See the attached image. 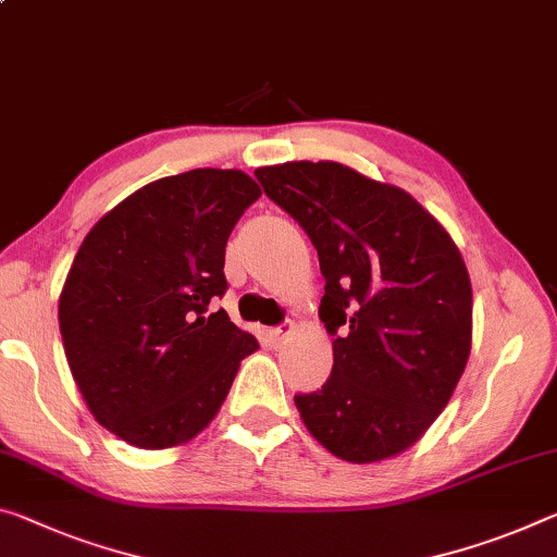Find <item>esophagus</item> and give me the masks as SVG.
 <instances>
[{
	"label": "esophagus",
	"instance_id": "esophagus-1",
	"mask_svg": "<svg viewBox=\"0 0 557 557\" xmlns=\"http://www.w3.org/2000/svg\"><path fill=\"white\" fill-rule=\"evenodd\" d=\"M268 337H270L272 344H275V347H282V344H285L289 337H293V324L275 326V330L268 332Z\"/></svg>",
	"mask_w": 557,
	"mask_h": 557
}]
</instances>
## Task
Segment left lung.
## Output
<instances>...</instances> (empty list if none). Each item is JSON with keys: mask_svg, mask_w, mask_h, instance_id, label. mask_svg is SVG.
<instances>
[{"mask_svg": "<svg viewBox=\"0 0 557 557\" xmlns=\"http://www.w3.org/2000/svg\"><path fill=\"white\" fill-rule=\"evenodd\" d=\"M320 255L332 376L297 394L307 431L349 463L426 434L471 355L473 293L454 237L409 193L334 161L255 171Z\"/></svg>", "mask_w": 557, "mask_h": 557, "instance_id": "8db88e82", "label": "left lung"}]
</instances>
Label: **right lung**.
<instances>
[{"label":"right lung","mask_w":557,"mask_h":557,"mask_svg":"<svg viewBox=\"0 0 557 557\" xmlns=\"http://www.w3.org/2000/svg\"><path fill=\"white\" fill-rule=\"evenodd\" d=\"M262 196L243 171L196 168L131 193L78 247L59 295L66 361L94 419L131 446L173 448L218 417L260 347L225 310V245Z\"/></svg>","instance_id":"add662e5"}]
</instances>
